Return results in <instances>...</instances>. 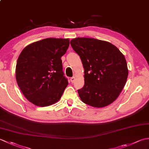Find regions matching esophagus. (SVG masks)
Here are the masks:
<instances>
[{
  "label": "esophagus",
  "instance_id": "obj_1",
  "mask_svg": "<svg viewBox=\"0 0 149 149\" xmlns=\"http://www.w3.org/2000/svg\"><path fill=\"white\" fill-rule=\"evenodd\" d=\"M75 77H71V78H70V81L72 82V83H74V82H75Z\"/></svg>",
  "mask_w": 149,
  "mask_h": 149
}]
</instances>
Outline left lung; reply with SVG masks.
I'll return each instance as SVG.
<instances>
[{
  "mask_svg": "<svg viewBox=\"0 0 149 149\" xmlns=\"http://www.w3.org/2000/svg\"><path fill=\"white\" fill-rule=\"evenodd\" d=\"M84 69V85L78 93L85 104L95 107L109 105L119 96L128 77L124 56L109 42L90 38L70 41Z\"/></svg>",
  "mask_w": 149,
  "mask_h": 149,
  "instance_id": "obj_1",
  "label": "left lung"
}]
</instances>
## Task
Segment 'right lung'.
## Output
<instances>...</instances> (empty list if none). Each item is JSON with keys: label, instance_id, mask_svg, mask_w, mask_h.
Instances as JSON below:
<instances>
[{"label": "right lung", "instance_id": "add662e5", "mask_svg": "<svg viewBox=\"0 0 149 149\" xmlns=\"http://www.w3.org/2000/svg\"><path fill=\"white\" fill-rule=\"evenodd\" d=\"M69 39L49 38L25 47L16 65V79L22 93L34 105L50 106L61 97L68 80L63 72L61 57Z\"/></svg>", "mask_w": 149, "mask_h": 149}]
</instances>
